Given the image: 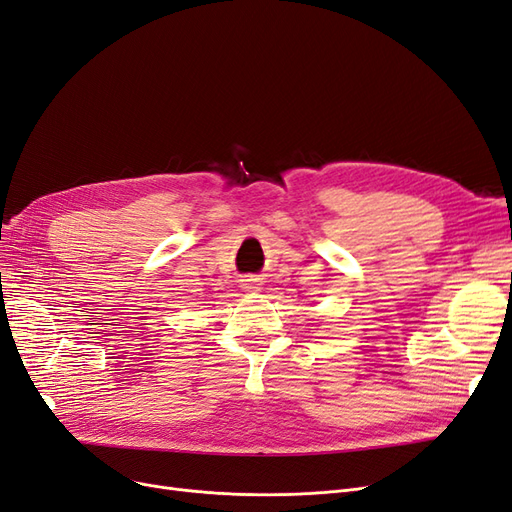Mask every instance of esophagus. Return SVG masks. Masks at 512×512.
Here are the masks:
<instances>
[{"instance_id":"obj_1","label":"esophagus","mask_w":512,"mask_h":512,"mask_svg":"<svg viewBox=\"0 0 512 512\" xmlns=\"http://www.w3.org/2000/svg\"><path fill=\"white\" fill-rule=\"evenodd\" d=\"M241 286H243V290L256 292V290H260V281L256 277H248V279H241Z\"/></svg>"}]
</instances>
